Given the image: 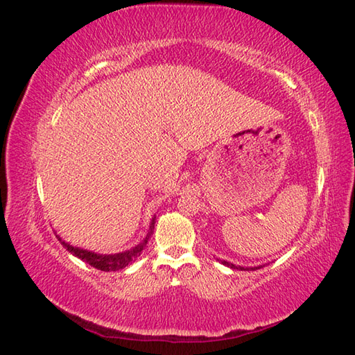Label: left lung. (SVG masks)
<instances>
[{"label":"left lung","mask_w":355,"mask_h":355,"mask_svg":"<svg viewBox=\"0 0 355 355\" xmlns=\"http://www.w3.org/2000/svg\"><path fill=\"white\" fill-rule=\"evenodd\" d=\"M220 261L223 266H225V267H229V268H232V270H241V271H248V270H258V268H261V266L259 267H241V266H235V263H232V262H227V261H223V259H218Z\"/></svg>","instance_id":"obj_1"}]
</instances>
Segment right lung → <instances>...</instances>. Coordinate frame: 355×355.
Here are the masks:
<instances>
[{
    "mask_svg": "<svg viewBox=\"0 0 355 355\" xmlns=\"http://www.w3.org/2000/svg\"><path fill=\"white\" fill-rule=\"evenodd\" d=\"M154 225H155V215L153 220H150L149 224V230H148V235L146 238L141 241L140 244H137L135 247L130 248V250H125V252H120V253H114V254H101V253H94L92 250H85V248H80V247H73L71 244L65 243L62 238L58 239L61 241V244L69 250L70 253H73L76 258L82 259L88 262L89 266L97 268V270H102V271H117V270H122L125 267L130 266L135 259L139 258L140 253L143 252V248L146 247L148 244V239L149 236L153 235L154 232Z\"/></svg>",
    "mask_w": 355,
    "mask_h": 355,
    "instance_id": "add662e5",
    "label": "right lung"
}]
</instances>
